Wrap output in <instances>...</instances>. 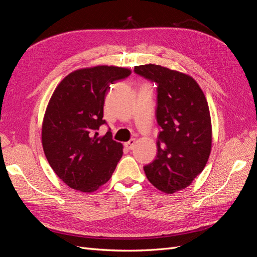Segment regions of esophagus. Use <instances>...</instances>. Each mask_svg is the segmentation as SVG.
Returning <instances> with one entry per match:
<instances>
[{"label": "esophagus", "mask_w": 257, "mask_h": 257, "mask_svg": "<svg viewBox=\"0 0 257 257\" xmlns=\"http://www.w3.org/2000/svg\"><path fill=\"white\" fill-rule=\"evenodd\" d=\"M135 144H136L135 139H131V141H128V142H126L125 144H124V147H125L126 149H128V150H132L134 148Z\"/></svg>", "instance_id": "obj_1"}]
</instances>
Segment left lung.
<instances>
[{"label":"left lung","mask_w":257,"mask_h":257,"mask_svg":"<svg viewBox=\"0 0 257 257\" xmlns=\"http://www.w3.org/2000/svg\"><path fill=\"white\" fill-rule=\"evenodd\" d=\"M134 72L158 85L157 121L162 131L157 158L144 170L155 188L173 194L203 172L211 152L207 99L195 79L186 74L155 64L135 66Z\"/></svg>","instance_id":"left-lung-1"}]
</instances>
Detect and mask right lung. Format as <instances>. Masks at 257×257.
I'll return each mask as SVG.
<instances>
[{
    "mask_svg": "<svg viewBox=\"0 0 257 257\" xmlns=\"http://www.w3.org/2000/svg\"><path fill=\"white\" fill-rule=\"evenodd\" d=\"M131 69L98 65L68 74L54 90L42 126V144L53 172L69 188L92 193L111 178L123 146L111 132L98 136L106 123L105 96L110 84Z\"/></svg>",
    "mask_w": 257,
    "mask_h": 257,
    "instance_id": "right-lung-1",
    "label": "right lung"
}]
</instances>
